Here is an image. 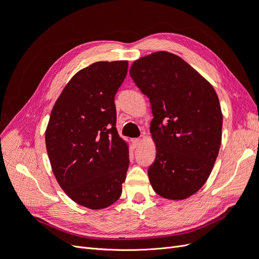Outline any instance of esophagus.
I'll use <instances>...</instances> for the list:
<instances>
[{
  "label": "esophagus",
  "mask_w": 259,
  "mask_h": 259,
  "mask_svg": "<svg viewBox=\"0 0 259 259\" xmlns=\"http://www.w3.org/2000/svg\"><path fill=\"white\" fill-rule=\"evenodd\" d=\"M140 142H142V139H140V138H135L134 139V146L138 147L140 145Z\"/></svg>",
  "instance_id": "34e87169"
}]
</instances>
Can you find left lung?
Masks as SVG:
<instances>
[{"instance_id":"left-lung-1","label":"left lung","mask_w":259,"mask_h":259,"mask_svg":"<svg viewBox=\"0 0 259 259\" xmlns=\"http://www.w3.org/2000/svg\"><path fill=\"white\" fill-rule=\"evenodd\" d=\"M130 74L149 97L155 160L153 190L185 200L206 183L222 144L223 113L211 84L175 54L155 52L133 62Z\"/></svg>"}]
</instances>
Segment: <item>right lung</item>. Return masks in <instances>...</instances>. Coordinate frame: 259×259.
I'll list each match as a JSON object with an SVG mask.
<instances>
[{
    "mask_svg": "<svg viewBox=\"0 0 259 259\" xmlns=\"http://www.w3.org/2000/svg\"><path fill=\"white\" fill-rule=\"evenodd\" d=\"M128 61L81 69L55 103L45 131L52 170L68 197L91 209L113 204L128 169V144L117 134L114 96Z\"/></svg>",
    "mask_w": 259,
    "mask_h": 259,
    "instance_id": "right-lung-1",
    "label": "right lung"
}]
</instances>
